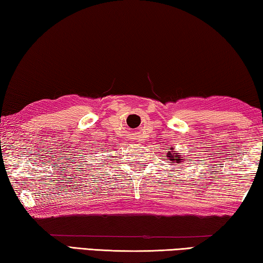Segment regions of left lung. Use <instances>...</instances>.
Instances as JSON below:
<instances>
[{
  "label": "left lung",
  "mask_w": 263,
  "mask_h": 263,
  "mask_svg": "<svg viewBox=\"0 0 263 263\" xmlns=\"http://www.w3.org/2000/svg\"><path fill=\"white\" fill-rule=\"evenodd\" d=\"M167 157L170 158V161H172L171 163H182V161H183V158H179V155L171 154L170 152L167 153Z\"/></svg>",
  "instance_id": "8db88e82"
}]
</instances>
